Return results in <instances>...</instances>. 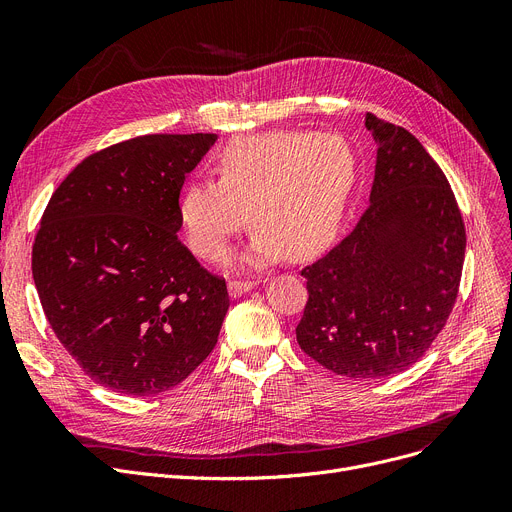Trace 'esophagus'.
Here are the masks:
<instances>
[{"instance_id": "1", "label": "esophagus", "mask_w": 512, "mask_h": 512, "mask_svg": "<svg viewBox=\"0 0 512 512\" xmlns=\"http://www.w3.org/2000/svg\"><path fill=\"white\" fill-rule=\"evenodd\" d=\"M257 284H259V280H257V278L230 280V282H228V292H230V297H232V299H238V297H242V294H245V292L253 290Z\"/></svg>"}]
</instances>
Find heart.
I'll list each match as a JSON object with an SVG mask.
<instances>
[{
	"label": "heart",
	"instance_id": "obj_1",
	"mask_svg": "<svg viewBox=\"0 0 512 512\" xmlns=\"http://www.w3.org/2000/svg\"><path fill=\"white\" fill-rule=\"evenodd\" d=\"M213 170L218 182L195 180L180 197L193 249L207 261H220L251 218L257 228L245 259L267 263L286 251L292 259L311 257L336 236L357 159L338 134L270 130L232 139Z\"/></svg>",
	"mask_w": 512,
	"mask_h": 512
}]
</instances>
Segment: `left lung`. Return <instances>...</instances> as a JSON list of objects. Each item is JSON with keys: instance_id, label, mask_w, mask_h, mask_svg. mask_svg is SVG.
Wrapping results in <instances>:
<instances>
[{"instance_id": "1", "label": "left lung", "mask_w": 512, "mask_h": 512, "mask_svg": "<svg viewBox=\"0 0 512 512\" xmlns=\"http://www.w3.org/2000/svg\"><path fill=\"white\" fill-rule=\"evenodd\" d=\"M378 159L363 218L338 247L305 267L303 351L326 369L382 380L417 363L454 307L465 224L452 188L402 126L365 116Z\"/></svg>"}]
</instances>
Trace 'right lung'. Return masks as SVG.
<instances>
[{
    "label": "right lung",
    "instance_id": "add662e5",
    "mask_svg": "<svg viewBox=\"0 0 512 512\" xmlns=\"http://www.w3.org/2000/svg\"><path fill=\"white\" fill-rule=\"evenodd\" d=\"M218 134H145L101 149L51 195L33 280L51 330L89 378L153 396L213 351L226 282L178 240L180 191Z\"/></svg>",
    "mask_w": 512,
    "mask_h": 512
}]
</instances>
